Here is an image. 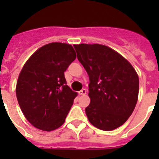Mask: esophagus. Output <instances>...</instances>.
Returning <instances> with one entry per match:
<instances>
[{"mask_svg":"<svg viewBox=\"0 0 159 159\" xmlns=\"http://www.w3.org/2000/svg\"><path fill=\"white\" fill-rule=\"evenodd\" d=\"M86 93H87V91H86V89H84V88L79 92V95H84Z\"/></svg>","mask_w":159,"mask_h":159,"instance_id":"1","label":"esophagus"}]
</instances>
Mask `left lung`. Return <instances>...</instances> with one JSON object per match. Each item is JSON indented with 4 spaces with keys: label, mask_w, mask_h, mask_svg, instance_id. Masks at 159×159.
<instances>
[{
    "label": "left lung",
    "mask_w": 159,
    "mask_h": 159,
    "mask_svg": "<svg viewBox=\"0 0 159 159\" xmlns=\"http://www.w3.org/2000/svg\"><path fill=\"white\" fill-rule=\"evenodd\" d=\"M74 48L89 76L91 102L85 108L88 120L102 130L118 128L131 116L137 103L139 80L135 70L105 45L81 43Z\"/></svg>",
    "instance_id": "8db88e82"
}]
</instances>
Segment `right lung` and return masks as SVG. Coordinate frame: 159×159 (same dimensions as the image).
Masks as SVG:
<instances>
[{
  "instance_id": "1",
  "label": "right lung",
  "mask_w": 159,
  "mask_h": 159,
  "mask_svg": "<svg viewBox=\"0 0 159 159\" xmlns=\"http://www.w3.org/2000/svg\"><path fill=\"white\" fill-rule=\"evenodd\" d=\"M71 44L51 43L40 48L20 73L16 94L28 121L45 131L64 124L77 93L67 85L64 71L75 60Z\"/></svg>"
}]
</instances>
